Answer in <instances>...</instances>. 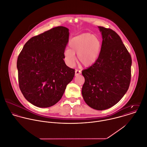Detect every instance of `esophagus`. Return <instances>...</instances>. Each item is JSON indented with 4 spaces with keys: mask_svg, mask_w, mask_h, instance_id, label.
<instances>
[{
    "mask_svg": "<svg viewBox=\"0 0 147 147\" xmlns=\"http://www.w3.org/2000/svg\"><path fill=\"white\" fill-rule=\"evenodd\" d=\"M81 73H82V71L80 70H79V69H76L75 70V75L76 76H78V75H80Z\"/></svg>",
    "mask_w": 147,
    "mask_h": 147,
    "instance_id": "esophagus-1",
    "label": "esophagus"
}]
</instances>
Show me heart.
<instances>
[{
  "label": "heart",
  "mask_w": 147,
  "mask_h": 147,
  "mask_svg": "<svg viewBox=\"0 0 147 147\" xmlns=\"http://www.w3.org/2000/svg\"><path fill=\"white\" fill-rule=\"evenodd\" d=\"M69 45L70 49H65L64 53L65 61L69 66L75 64V54L84 66L92 65L97 60L101 49L100 39L90 33H84L73 38Z\"/></svg>",
  "instance_id": "b5f03b06"
}]
</instances>
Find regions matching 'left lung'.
Here are the masks:
<instances>
[{"mask_svg": "<svg viewBox=\"0 0 147 147\" xmlns=\"http://www.w3.org/2000/svg\"><path fill=\"white\" fill-rule=\"evenodd\" d=\"M98 28L102 38L100 52L96 62L82 71L85 82L82 92L88 105L104 110L117 104L128 91L132 58L115 31Z\"/></svg>", "mask_w": 147, "mask_h": 147, "instance_id": "left-lung-1", "label": "left lung"}]
</instances>
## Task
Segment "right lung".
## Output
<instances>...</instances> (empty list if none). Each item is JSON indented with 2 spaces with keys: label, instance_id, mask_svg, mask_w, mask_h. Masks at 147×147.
<instances>
[{
  "label": "right lung",
  "instance_id": "obj_1",
  "mask_svg": "<svg viewBox=\"0 0 147 147\" xmlns=\"http://www.w3.org/2000/svg\"><path fill=\"white\" fill-rule=\"evenodd\" d=\"M68 31L58 26L35 36L27 42L18 56L20 90L36 107L47 108L57 103L74 77L75 69L67 66L63 60Z\"/></svg>",
  "mask_w": 147,
  "mask_h": 147
}]
</instances>
